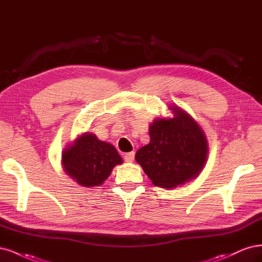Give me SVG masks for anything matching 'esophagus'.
Wrapping results in <instances>:
<instances>
[{
    "mask_svg": "<svg viewBox=\"0 0 262 262\" xmlns=\"http://www.w3.org/2000/svg\"><path fill=\"white\" fill-rule=\"evenodd\" d=\"M135 159V152H128V154H125L124 156V160L126 162H133Z\"/></svg>",
    "mask_w": 262,
    "mask_h": 262,
    "instance_id": "1",
    "label": "esophagus"
}]
</instances>
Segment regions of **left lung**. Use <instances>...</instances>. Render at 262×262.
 Returning a JSON list of instances; mask_svg holds the SVG:
<instances>
[{
  "instance_id": "left-lung-1",
  "label": "left lung",
  "mask_w": 262,
  "mask_h": 262,
  "mask_svg": "<svg viewBox=\"0 0 262 262\" xmlns=\"http://www.w3.org/2000/svg\"><path fill=\"white\" fill-rule=\"evenodd\" d=\"M175 117L156 120L150 126V142L136 152V161L156 186L176 187L196 177L204 167L208 145L204 132L180 107Z\"/></svg>"
}]
</instances>
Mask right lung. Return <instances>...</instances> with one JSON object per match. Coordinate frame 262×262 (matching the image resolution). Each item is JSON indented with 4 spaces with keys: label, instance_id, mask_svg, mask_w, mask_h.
Returning <instances> with one entry per match:
<instances>
[{
    "label": "right lung",
    "instance_id": "obj_1",
    "mask_svg": "<svg viewBox=\"0 0 262 262\" xmlns=\"http://www.w3.org/2000/svg\"><path fill=\"white\" fill-rule=\"evenodd\" d=\"M62 158L65 172L86 187L99 186L111 174L112 168L123 162L112 145L88 133L67 148Z\"/></svg>",
    "mask_w": 262,
    "mask_h": 262
}]
</instances>
